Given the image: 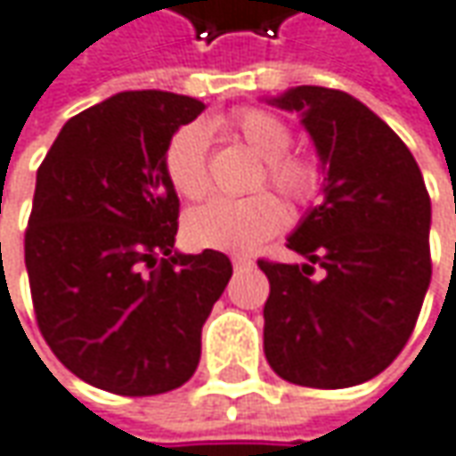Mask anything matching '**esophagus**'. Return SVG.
I'll list each match as a JSON object with an SVG mask.
<instances>
[{"label":"esophagus","mask_w":456,"mask_h":456,"mask_svg":"<svg viewBox=\"0 0 456 456\" xmlns=\"http://www.w3.org/2000/svg\"><path fill=\"white\" fill-rule=\"evenodd\" d=\"M232 265H234V270H248V267H252V260L245 257V255H234L232 257Z\"/></svg>","instance_id":"34e87169"}]
</instances>
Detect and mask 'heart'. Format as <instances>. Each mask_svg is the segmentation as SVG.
<instances>
[{
	"label": "heart",
	"instance_id": "obj_1",
	"mask_svg": "<svg viewBox=\"0 0 456 456\" xmlns=\"http://www.w3.org/2000/svg\"><path fill=\"white\" fill-rule=\"evenodd\" d=\"M216 129L242 137L257 155L265 158L263 181H270L293 207L316 204L327 189L324 163L304 150H288L293 132L286 119L260 107H242L219 119ZM163 173L183 199H201L208 191L207 132L199 125H183L168 137L163 148ZM286 207L270 193L255 191L249 196H216L186 216V237L193 248L249 252L286 227Z\"/></svg>",
	"mask_w": 456,
	"mask_h": 456
}]
</instances>
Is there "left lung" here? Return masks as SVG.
<instances>
[{
	"instance_id": "left-lung-1",
	"label": "left lung",
	"mask_w": 456,
	"mask_h": 456,
	"mask_svg": "<svg viewBox=\"0 0 456 456\" xmlns=\"http://www.w3.org/2000/svg\"><path fill=\"white\" fill-rule=\"evenodd\" d=\"M273 102L301 111L327 189L288 237L306 265L257 260L270 283L265 357L293 386H360L401 354L421 314L431 281L424 175L406 142L345 91L296 86Z\"/></svg>"
}]
</instances>
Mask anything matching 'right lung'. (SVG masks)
<instances>
[{
	"label": "right lung",
	"instance_id": "right-lung-1",
	"mask_svg": "<svg viewBox=\"0 0 456 456\" xmlns=\"http://www.w3.org/2000/svg\"><path fill=\"white\" fill-rule=\"evenodd\" d=\"M204 104L122 91L70 117L37 168L25 265L37 329L89 386L142 398L181 387L232 278L224 252H173L181 201L168 137Z\"/></svg>",
	"mask_w": 456,
	"mask_h": 456
}]
</instances>
